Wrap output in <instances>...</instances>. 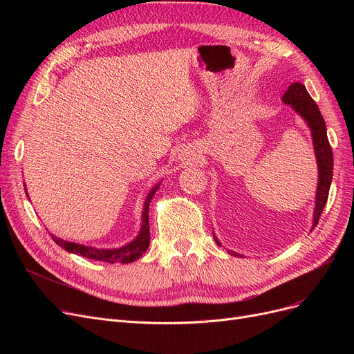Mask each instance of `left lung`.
I'll list each match as a JSON object with an SVG mask.
<instances>
[{
  "label": "left lung",
  "mask_w": 354,
  "mask_h": 354,
  "mask_svg": "<svg viewBox=\"0 0 354 354\" xmlns=\"http://www.w3.org/2000/svg\"><path fill=\"white\" fill-rule=\"evenodd\" d=\"M283 102L286 104H291L297 113L306 119V122L311 129L315 158H317V165H319V187H317V194H315V209H314V224H313V230H314V227L319 224V219L326 207L330 185L333 179V151L327 138L326 122L320 113L319 106L315 104V102L311 99L308 91L306 90L304 84L301 83L290 84V87L283 95ZM214 239L218 245H221L216 236H214ZM228 252L234 257H241L236 252H232V251H228Z\"/></svg>",
  "instance_id": "8db88e82"
}]
</instances>
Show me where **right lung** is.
Returning a JSON list of instances; mask_svg holds the SVG:
<instances>
[{"label":"right lung","instance_id":"add662e5","mask_svg":"<svg viewBox=\"0 0 354 354\" xmlns=\"http://www.w3.org/2000/svg\"><path fill=\"white\" fill-rule=\"evenodd\" d=\"M158 188H159V185H156V187L151 191V194H149L147 198H146L145 207H143V214H142V216H143L142 218V228H140V232H139L138 238L133 239L130 244L122 247V248L99 250V248H93V247H87V245L68 243V241H63L62 238H57L53 234H51V238L59 247L64 248L68 252L82 255L84 258L96 259V261H103V263H109V264L132 263V261H135V259H138L139 257H142L143 252H146V250L149 248V243H151V231H149V203H151V199L153 198ZM26 192H27V189H26Z\"/></svg>","mask_w":354,"mask_h":354}]
</instances>
